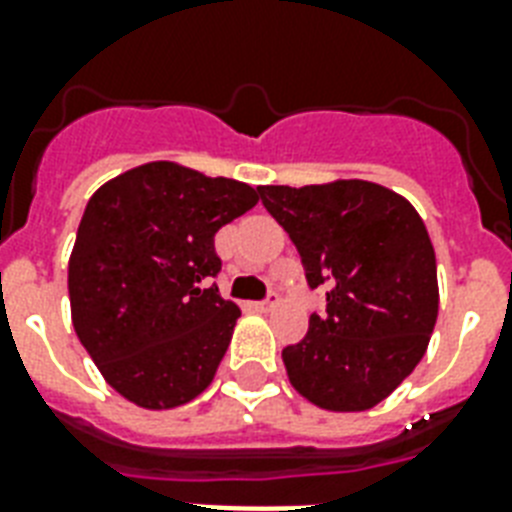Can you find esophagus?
<instances>
[{"mask_svg": "<svg viewBox=\"0 0 512 512\" xmlns=\"http://www.w3.org/2000/svg\"><path fill=\"white\" fill-rule=\"evenodd\" d=\"M257 308V311H271L273 305H276V295L265 297V300H257V303H252Z\"/></svg>", "mask_w": 512, "mask_h": 512, "instance_id": "34e87169", "label": "esophagus"}]
</instances>
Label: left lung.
Wrapping results in <instances>:
<instances>
[{
    "label": "left lung",
    "instance_id": "left-lung-1",
    "mask_svg": "<svg viewBox=\"0 0 512 512\" xmlns=\"http://www.w3.org/2000/svg\"><path fill=\"white\" fill-rule=\"evenodd\" d=\"M300 252L305 281L327 289L324 316L281 350L292 385L321 409L364 412L425 356L438 316L436 255L398 193L366 180L257 185Z\"/></svg>",
    "mask_w": 512,
    "mask_h": 512
}]
</instances>
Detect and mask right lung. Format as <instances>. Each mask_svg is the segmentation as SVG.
<instances>
[{"label":"right lung","mask_w":512,"mask_h":512,"mask_svg":"<svg viewBox=\"0 0 512 512\" xmlns=\"http://www.w3.org/2000/svg\"><path fill=\"white\" fill-rule=\"evenodd\" d=\"M252 185L151 162L87 201L68 260L76 337L132 404L172 409L207 388L241 311L217 292L215 233Z\"/></svg>","instance_id":"add662e5"}]
</instances>
